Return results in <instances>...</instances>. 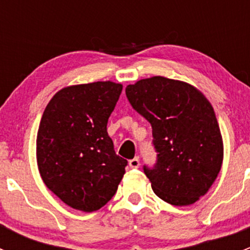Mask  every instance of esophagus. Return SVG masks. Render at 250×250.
<instances>
[{
	"instance_id": "1",
	"label": "esophagus",
	"mask_w": 250,
	"mask_h": 250,
	"mask_svg": "<svg viewBox=\"0 0 250 250\" xmlns=\"http://www.w3.org/2000/svg\"><path fill=\"white\" fill-rule=\"evenodd\" d=\"M139 166H140L139 157H134L133 160L129 161V167L130 168H134V169H137V168H139Z\"/></svg>"
}]
</instances>
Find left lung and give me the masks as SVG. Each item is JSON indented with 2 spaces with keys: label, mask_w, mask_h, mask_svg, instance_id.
Wrapping results in <instances>:
<instances>
[{
  "label": "left lung",
  "mask_w": 250,
  "mask_h": 250,
  "mask_svg": "<svg viewBox=\"0 0 250 250\" xmlns=\"http://www.w3.org/2000/svg\"><path fill=\"white\" fill-rule=\"evenodd\" d=\"M125 95L152 127L156 163L143 167L152 190L173 206L195 203L223 163V140L210 103L192 85L161 76L127 85Z\"/></svg>",
  "instance_id": "obj_1"
}]
</instances>
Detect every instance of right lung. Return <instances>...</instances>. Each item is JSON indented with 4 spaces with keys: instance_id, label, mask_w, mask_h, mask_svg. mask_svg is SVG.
Returning <instances> with one entry per match:
<instances>
[{
    "instance_id": "obj_1",
    "label": "right lung",
    "mask_w": 250,
    "mask_h": 250,
    "mask_svg": "<svg viewBox=\"0 0 250 250\" xmlns=\"http://www.w3.org/2000/svg\"><path fill=\"white\" fill-rule=\"evenodd\" d=\"M120 83L94 82L59 90L48 103L37 133V165L44 184L82 211L104 207L117 191L128 161L116 155L107 121Z\"/></svg>"
}]
</instances>
